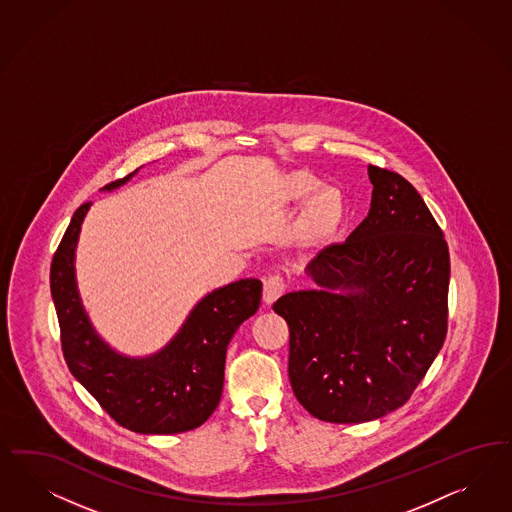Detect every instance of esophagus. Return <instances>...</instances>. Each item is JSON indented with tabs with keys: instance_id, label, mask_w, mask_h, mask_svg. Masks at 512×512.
Segmentation results:
<instances>
[{
	"instance_id": "esophagus-1",
	"label": "esophagus",
	"mask_w": 512,
	"mask_h": 512,
	"mask_svg": "<svg viewBox=\"0 0 512 512\" xmlns=\"http://www.w3.org/2000/svg\"><path fill=\"white\" fill-rule=\"evenodd\" d=\"M286 284L282 281L281 277L273 275V277H267L264 281V301L267 305H271L277 297L282 296Z\"/></svg>"
}]
</instances>
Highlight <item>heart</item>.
I'll use <instances>...</instances> for the list:
<instances>
[{
  "label": "heart",
  "mask_w": 512,
  "mask_h": 512,
  "mask_svg": "<svg viewBox=\"0 0 512 512\" xmlns=\"http://www.w3.org/2000/svg\"><path fill=\"white\" fill-rule=\"evenodd\" d=\"M279 199L284 205H301L308 201L292 235L297 248H311L326 241L341 226L345 216V199L341 192L322 186V181L307 171L286 175L281 182Z\"/></svg>",
  "instance_id": "1"
}]
</instances>
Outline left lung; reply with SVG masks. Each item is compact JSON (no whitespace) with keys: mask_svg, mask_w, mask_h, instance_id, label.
<instances>
[{"mask_svg":"<svg viewBox=\"0 0 512 512\" xmlns=\"http://www.w3.org/2000/svg\"><path fill=\"white\" fill-rule=\"evenodd\" d=\"M371 209L305 273L314 290L273 305L290 328L297 401L333 424L377 420L407 403L446 337L450 258L413 184L375 165Z\"/></svg>","mask_w":512,"mask_h":512,"instance_id":"obj_1","label":"left lung"}]
</instances>
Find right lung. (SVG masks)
<instances>
[{"instance_id":"1","label":"right lung","mask_w":512,"mask_h":512,"mask_svg":"<svg viewBox=\"0 0 512 512\" xmlns=\"http://www.w3.org/2000/svg\"><path fill=\"white\" fill-rule=\"evenodd\" d=\"M137 171L103 190L124 186ZM90 205L75 211L50 265L67 367L122 428L145 435L199 428L220 403L226 350L237 328L258 311L262 282L241 279L216 288L199 299L164 348L126 356L96 331L77 286L75 250Z\"/></svg>"}]
</instances>
